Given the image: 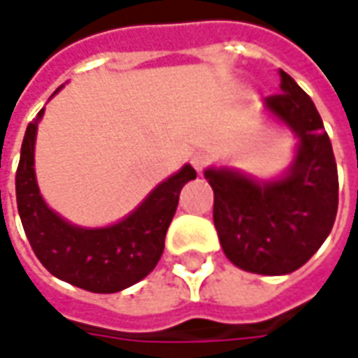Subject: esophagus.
<instances>
[{
    "label": "esophagus",
    "mask_w": 358,
    "mask_h": 358,
    "mask_svg": "<svg viewBox=\"0 0 358 358\" xmlns=\"http://www.w3.org/2000/svg\"><path fill=\"white\" fill-rule=\"evenodd\" d=\"M209 161H211V159H209V155H205V153H195V155L191 157V163H193V167H195V169H197L199 173L203 171V169H205L207 165H209Z\"/></svg>",
    "instance_id": "34e87169"
}]
</instances>
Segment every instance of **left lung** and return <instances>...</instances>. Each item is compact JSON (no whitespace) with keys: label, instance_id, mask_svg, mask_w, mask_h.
Returning a JSON list of instances; mask_svg holds the SVG:
<instances>
[{"label":"left lung","instance_id":"8db88e82","mask_svg":"<svg viewBox=\"0 0 358 358\" xmlns=\"http://www.w3.org/2000/svg\"><path fill=\"white\" fill-rule=\"evenodd\" d=\"M281 93L265 109L299 139L295 159L277 179H255L231 167H209L213 221L223 253L257 275H287L303 267L329 237L338 207L333 145L309 95L279 71Z\"/></svg>","mask_w":358,"mask_h":358}]
</instances>
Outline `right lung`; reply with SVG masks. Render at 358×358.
<instances>
[{
	"instance_id": "obj_1",
	"label": "right lung",
	"mask_w": 358,
	"mask_h": 358,
	"mask_svg": "<svg viewBox=\"0 0 358 358\" xmlns=\"http://www.w3.org/2000/svg\"><path fill=\"white\" fill-rule=\"evenodd\" d=\"M43 111L25 129L15 173L17 211L27 241L53 277L91 293L123 291L155 268L165 249V235L177 211L179 193L197 173L191 165H183L159 183L135 211L109 227L73 225L49 209L37 187L35 137Z\"/></svg>"
}]
</instances>
